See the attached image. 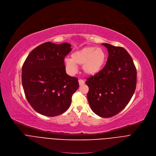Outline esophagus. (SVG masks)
<instances>
[{"mask_svg":"<svg viewBox=\"0 0 156 156\" xmlns=\"http://www.w3.org/2000/svg\"><path fill=\"white\" fill-rule=\"evenodd\" d=\"M78 81H79V84H80V85H84V84H85V81H84L83 80L80 79V80H78Z\"/></svg>","mask_w":156,"mask_h":156,"instance_id":"esophagus-1","label":"esophagus"}]
</instances>
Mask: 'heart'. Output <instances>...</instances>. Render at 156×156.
Listing matches in <instances>:
<instances>
[{"label":"heart","mask_w":156,"mask_h":156,"mask_svg":"<svg viewBox=\"0 0 156 156\" xmlns=\"http://www.w3.org/2000/svg\"><path fill=\"white\" fill-rule=\"evenodd\" d=\"M71 59L66 58L65 63L71 71L76 70V65H83V70L88 75H94L101 70L106 60V53L101 48L88 46L75 51Z\"/></svg>","instance_id":"heart-1"}]
</instances>
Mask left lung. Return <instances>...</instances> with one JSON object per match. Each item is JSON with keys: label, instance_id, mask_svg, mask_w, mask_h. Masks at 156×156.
I'll use <instances>...</instances> for the list:
<instances>
[{"label": "left lung", "instance_id": "obj_1", "mask_svg": "<svg viewBox=\"0 0 156 156\" xmlns=\"http://www.w3.org/2000/svg\"><path fill=\"white\" fill-rule=\"evenodd\" d=\"M108 49L105 66L88 78L87 98L91 110L108 118L121 112L131 100L137 84V70L133 59L122 47L102 44Z\"/></svg>", "mask_w": 156, "mask_h": 156}]
</instances>
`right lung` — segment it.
<instances>
[{
	"label": "right lung",
	"instance_id": "obj_1",
	"mask_svg": "<svg viewBox=\"0 0 156 156\" xmlns=\"http://www.w3.org/2000/svg\"><path fill=\"white\" fill-rule=\"evenodd\" d=\"M68 43L46 42L34 48L22 68V84L27 100L33 109L48 117L66 112L78 90L76 77L68 75L65 58L71 51Z\"/></svg>",
	"mask_w": 156,
	"mask_h": 156
}]
</instances>
